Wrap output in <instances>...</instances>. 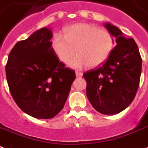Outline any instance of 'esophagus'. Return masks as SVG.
<instances>
[{
    "label": "esophagus",
    "instance_id": "esophagus-1",
    "mask_svg": "<svg viewBox=\"0 0 148 148\" xmlns=\"http://www.w3.org/2000/svg\"><path fill=\"white\" fill-rule=\"evenodd\" d=\"M75 74H76V76H77V77H82L83 73L82 72H80V71H76V72H75Z\"/></svg>",
    "mask_w": 148,
    "mask_h": 148
}]
</instances>
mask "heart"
I'll use <instances>...</instances> for the list:
<instances>
[{
    "label": "heart",
    "instance_id": "b5f03b06",
    "mask_svg": "<svg viewBox=\"0 0 148 148\" xmlns=\"http://www.w3.org/2000/svg\"><path fill=\"white\" fill-rule=\"evenodd\" d=\"M114 46L113 35L106 29L88 23H76L64 29V36L56 34L52 39V49L63 63L69 60L70 66L82 68L89 65L96 67L110 57Z\"/></svg>",
    "mask_w": 148,
    "mask_h": 148
}]
</instances>
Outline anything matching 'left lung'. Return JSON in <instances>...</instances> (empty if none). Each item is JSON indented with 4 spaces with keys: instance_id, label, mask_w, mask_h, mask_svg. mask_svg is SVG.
I'll return each mask as SVG.
<instances>
[{
    "instance_id": "8db88e82",
    "label": "left lung",
    "mask_w": 148,
    "mask_h": 148,
    "mask_svg": "<svg viewBox=\"0 0 148 148\" xmlns=\"http://www.w3.org/2000/svg\"><path fill=\"white\" fill-rule=\"evenodd\" d=\"M104 27L115 38L116 46L110 57L98 68L83 74L86 94L95 109L103 114H115L128 108L140 84L142 59L132 38H126L115 26Z\"/></svg>"
}]
</instances>
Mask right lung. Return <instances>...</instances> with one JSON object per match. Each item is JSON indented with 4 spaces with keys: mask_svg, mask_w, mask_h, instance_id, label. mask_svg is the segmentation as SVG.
I'll return each instance as SVG.
<instances>
[{
    "mask_svg": "<svg viewBox=\"0 0 148 148\" xmlns=\"http://www.w3.org/2000/svg\"><path fill=\"white\" fill-rule=\"evenodd\" d=\"M47 27L16 44L5 66L10 92L23 111L34 118H54L64 107L75 79L52 49Z\"/></svg>",
    "mask_w": 148,
    "mask_h": 148,
    "instance_id": "1",
    "label": "right lung"
}]
</instances>
